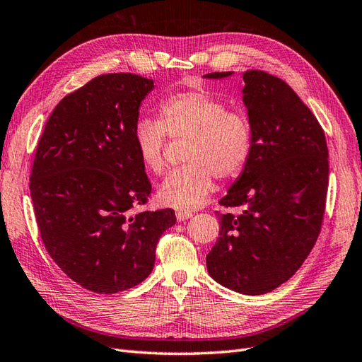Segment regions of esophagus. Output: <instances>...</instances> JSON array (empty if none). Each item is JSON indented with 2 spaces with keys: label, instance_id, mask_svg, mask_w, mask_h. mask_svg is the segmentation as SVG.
Returning <instances> with one entry per match:
<instances>
[{
  "label": "esophagus",
  "instance_id": "obj_1",
  "mask_svg": "<svg viewBox=\"0 0 362 362\" xmlns=\"http://www.w3.org/2000/svg\"><path fill=\"white\" fill-rule=\"evenodd\" d=\"M192 216H193V213L189 211V210H178L177 211V221L184 222V221H187V218H190Z\"/></svg>",
  "mask_w": 362,
  "mask_h": 362
}]
</instances>
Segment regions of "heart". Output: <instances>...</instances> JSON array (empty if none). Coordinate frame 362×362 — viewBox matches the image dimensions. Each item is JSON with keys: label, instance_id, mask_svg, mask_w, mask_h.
Segmentation results:
<instances>
[{"label": "heart", "instance_id": "b5f03b06", "mask_svg": "<svg viewBox=\"0 0 362 362\" xmlns=\"http://www.w3.org/2000/svg\"><path fill=\"white\" fill-rule=\"evenodd\" d=\"M166 137L189 139L182 168L172 170L158 189L161 202L175 208L202 205L216 187V177L234 178L250 158L254 137L247 116L226 108L205 92H180L157 105L156 120H139L133 129L136 154L148 172L164 170Z\"/></svg>", "mask_w": 362, "mask_h": 362}]
</instances>
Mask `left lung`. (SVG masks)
I'll return each mask as SVG.
<instances>
[{"label":"left lung","mask_w":362,"mask_h":362,"mask_svg":"<svg viewBox=\"0 0 362 362\" xmlns=\"http://www.w3.org/2000/svg\"><path fill=\"white\" fill-rule=\"evenodd\" d=\"M243 80L254 146L218 201L242 213L217 211L221 234L206 269L223 287L257 296L288 281L310 255L322 229L329 163L319 120L286 81L257 69L246 71Z\"/></svg>","instance_id":"8db88e82"}]
</instances>
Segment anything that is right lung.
Segmentation results:
<instances>
[{
  "instance_id": "right-lung-1",
  "label": "right lung",
  "mask_w": 362,
  "mask_h": 362,
  "mask_svg": "<svg viewBox=\"0 0 362 362\" xmlns=\"http://www.w3.org/2000/svg\"><path fill=\"white\" fill-rule=\"evenodd\" d=\"M154 81L134 74L95 76L64 96L39 139L30 193L42 242L66 275L112 294L145 281L172 208L139 210L151 182L133 129Z\"/></svg>"
}]
</instances>
